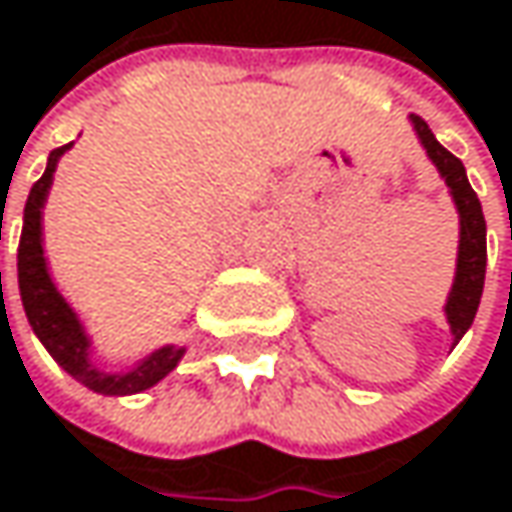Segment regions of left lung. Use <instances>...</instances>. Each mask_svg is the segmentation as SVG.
<instances>
[{"mask_svg": "<svg viewBox=\"0 0 512 512\" xmlns=\"http://www.w3.org/2000/svg\"><path fill=\"white\" fill-rule=\"evenodd\" d=\"M411 125L417 130L420 145L426 148L429 160L438 166L444 184L450 187V196L456 202L459 211V256H456V277H453V289L447 295L444 313L450 322V334H453V346L462 340V334L471 328L477 307H480V295H483V280H486V217L480 208L477 193L468 184L465 166L456 154H450L429 125L420 116H411Z\"/></svg>", "mask_w": 512, "mask_h": 512, "instance_id": "1", "label": "left lung"}]
</instances>
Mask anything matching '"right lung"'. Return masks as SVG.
Instances as JSON below:
<instances>
[{"label":"right lung","instance_id":"right-lung-1","mask_svg":"<svg viewBox=\"0 0 512 512\" xmlns=\"http://www.w3.org/2000/svg\"><path fill=\"white\" fill-rule=\"evenodd\" d=\"M71 148H53L44 175L32 184L26 208H23V232H20V247H17V280H20V298H23V310L26 319L32 325V331L38 334V340L47 346V352L56 358V364L74 376L80 384H86L95 393H107V396H128L148 390L160 382L163 376H169L175 370V364L181 361L184 349L175 346H163L157 352H151L148 358H142L128 373H104L92 364V340L86 337L77 313L68 307V301L59 295L56 283L50 280L47 271V259H44V238H41V211L53 184V172L59 157Z\"/></svg>","mask_w":512,"mask_h":512}]
</instances>
